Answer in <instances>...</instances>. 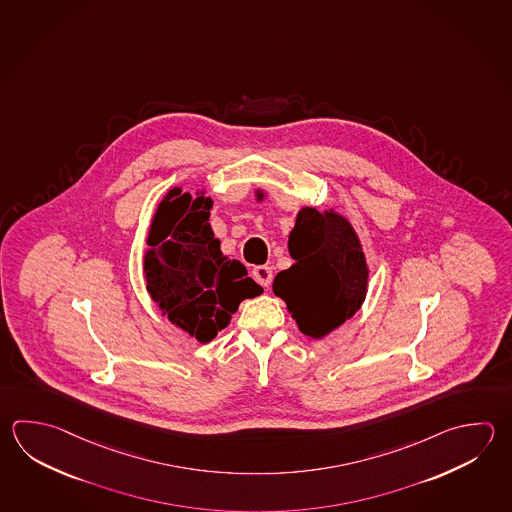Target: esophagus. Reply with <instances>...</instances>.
<instances>
[{
  "label": "esophagus",
  "instance_id": "34e87169",
  "mask_svg": "<svg viewBox=\"0 0 512 512\" xmlns=\"http://www.w3.org/2000/svg\"><path fill=\"white\" fill-rule=\"evenodd\" d=\"M253 279L257 280L262 288H268L271 284V279H273L270 266H257V268H253Z\"/></svg>",
  "mask_w": 512,
  "mask_h": 512
}]
</instances>
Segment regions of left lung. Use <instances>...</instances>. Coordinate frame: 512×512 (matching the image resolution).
I'll return each mask as SVG.
<instances>
[{
    "mask_svg": "<svg viewBox=\"0 0 512 512\" xmlns=\"http://www.w3.org/2000/svg\"><path fill=\"white\" fill-rule=\"evenodd\" d=\"M291 264L273 279V293L309 338L326 337L366 300L369 268L353 224L340 213L304 206L288 239Z\"/></svg>",
    "mask_w": 512,
    "mask_h": 512,
    "instance_id": "1",
    "label": "left lung"
}]
</instances>
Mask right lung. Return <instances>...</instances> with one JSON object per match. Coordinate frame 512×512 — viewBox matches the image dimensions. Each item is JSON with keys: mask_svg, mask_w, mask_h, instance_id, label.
Segmentation results:
<instances>
[{"mask_svg": "<svg viewBox=\"0 0 512 512\" xmlns=\"http://www.w3.org/2000/svg\"><path fill=\"white\" fill-rule=\"evenodd\" d=\"M212 197L175 186L157 204L143 257L146 290L161 315L201 344L226 328L242 300L262 288L221 251L210 226Z\"/></svg>", "mask_w": 512, "mask_h": 512, "instance_id": "obj_1", "label": "right lung"}]
</instances>
